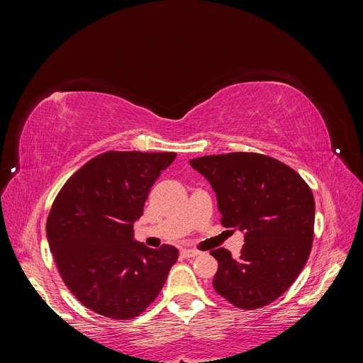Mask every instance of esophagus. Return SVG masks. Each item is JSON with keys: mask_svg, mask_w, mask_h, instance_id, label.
I'll return each mask as SVG.
<instances>
[{"mask_svg": "<svg viewBox=\"0 0 363 363\" xmlns=\"http://www.w3.org/2000/svg\"><path fill=\"white\" fill-rule=\"evenodd\" d=\"M180 252H182V256H183L184 259H192V257H195V256H199V255H200V251H196V250H188V248L182 250Z\"/></svg>", "mask_w": 363, "mask_h": 363, "instance_id": "esophagus-1", "label": "esophagus"}]
</instances>
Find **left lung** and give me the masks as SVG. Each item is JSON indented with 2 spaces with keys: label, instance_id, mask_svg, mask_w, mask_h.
Returning a JSON list of instances; mask_svg holds the SVG:
<instances>
[{
  "label": "left lung",
  "instance_id": "obj_1",
  "mask_svg": "<svg viewBox=\"0 0 363 363\" xmlns=\"http://www.w3.org/2000/svg\"><path fill=\"white\" fill-rule=\"evenodd\" d=\"M191 167L212 184L221 224L244 233L238 259L225 248L218 260L215 291L239 309L268 306L289 289L309 259L315 200L288 164L257 152L192 159Z\"/></svg>",
  "mask_w": 363,
  "mask_h": 363
}]
</instances>
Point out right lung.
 I'll return each instance as SVG.
<instances>
[{"label": "right lung", "instance_id": "right-lung-1", "mask_svg": "<svg viewBox=\"0 0 363 363\" xmlns=\"http://www.w3.org/2000/svg\"><path fill=\"white\" fill-rule=\"evenodd\" d=\"M175 152L106 151L71 175L54 200L47 238L68 289L87 309L131 320L156 300L179 259L133 239L151 186Z\"/></svg>", "mask_w": 363, "mask_h": 363}]
</instances>
